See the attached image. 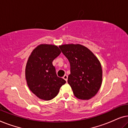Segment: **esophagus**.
<instances>
[{"mask_svg":"<svg viewBox=\"0 0 128 128\" xmlns=\"http://www.w3.org/2000/svg\"><path fill=\"white\" fill-rule=\"evenodd\" d=\"M63 78L65 80L66 82H67V80H68V76H67V75L64 74V77H63Z\"/></svg>","mask_w":128,"mask_h":128,"instance_id":"esophagus-1","label":"esophagus"}]
</instances>
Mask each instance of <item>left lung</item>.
Returning a JSON list of instances; mask_svg holds the SVG:
<instances>
[{"instance_id":"obj_1","label":"left lung","mask_w":128,"mask_h":128,"mask_svg":"<svg viewBox=\"0 0 128 128\" xmlns=\"http://www.w3.org/2000/svg\"><path fill=\"white\" fill-rule=\"evenodd\" d=\"M59 48L70 64L68 82L75 97L84 100L92 98L102 84L100 62L88 48L82 45L64 44Z\"/></svg>"}]
</instances>
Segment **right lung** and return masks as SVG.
I'll use <instances>...</instances> for the list:
<instances>
[{"label": "right lung", "instance_id": "add662e5", "mask_svg": "<svg viewBox=\"0 0 128 128\" xmlns=\"http://www.w3.org/2000/svg\"><path fill=\"white\" fill-rule=\"evenodd\" d=\"M60 53L56 45L40 44L28 57L25 70L26 82L30 90L40 99H53L66 83L64 78L57 76L52 64Z\"/></svg>", "mask_w": 128, "mask_h": 128}]
</instances>
